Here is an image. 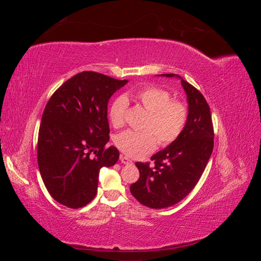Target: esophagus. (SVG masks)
Returning a JSON list of instances; mask_svg holds the SVG:
<instances>
[{"instance_id":"34e87169","label":"esophagus","mask_w":261,"mask_h":261,"mask_svg":"<svg viewBox=\"0 0 261 261\" xmlns=\"http://www.w3.org/2000/svg\"><path fill=\"white\" fill-rule=\"evenodd\" d=\"M120 160L124 164H130V163H133V161L129 159V158H127L126 155H123V154L120 156Z\"/></svg>"}]
</instances>
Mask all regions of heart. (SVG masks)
<instances>
[{
  "label": "heart",
  "mask_w": 261,
  "mask_h": 261,
  "mask_svg": "<svg viewBox=\"0 0 261 261\" xmlns=\"http://www.w3.org/2000/svg\"><path fill=\"white\" fill-rule=\"evenodd\" d=\"M133 99L148 111L143 130H125L114 138L116 147L129 156H141L152 152L158 143L168 147L181 136L188 122L189 111L184 101L172 99L167 89L148 85L133 93ZM128 101L121 96L113 100L109 117L115 128L125 124Z\"/></svg>",
  "instance_id": "1"
}]
</instances>
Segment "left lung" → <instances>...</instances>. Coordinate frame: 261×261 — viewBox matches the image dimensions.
<instances>
[{
    "mask_svg": "<svg viewBox=\"0 0 261 261\" xmlns=\"http://www.w3.org/2000/svg\"><path fill=\"white\" fill-rule=\"evenodd\" d=\"M181 85L189 111L184 133L174 144L151 156L153 165L136 162L139 178L129 187L132 195L149 208H167L185 198L198 183L213 150L215 132L208 102L188 82L181 80Z\"/></svg>",
    "mask_w": 261,
    "mask_h": 261,
    "instance_id": "1",
    "label": "left lung"
}]
</instances>
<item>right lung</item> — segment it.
Masks as SVG:
<instances>
[{"instance_id": "right-lung-1", "label": "right lung", "mask_w": 261, "mask_h": 261, "mask_svg": "<svg viewBox=\"0 0 261 261\" xmlns=\"http://www.w3.org/2000/svg\"><path fill=\"white\" fill-rule=\"evenodd\" d=\"M127 81L97 72L78 73L54 91L39 128L37 156L43 183L54 200L70 209L97 195L99 171L120 156L107 147L108 101Z\"/></svg>"}]
</instances>
